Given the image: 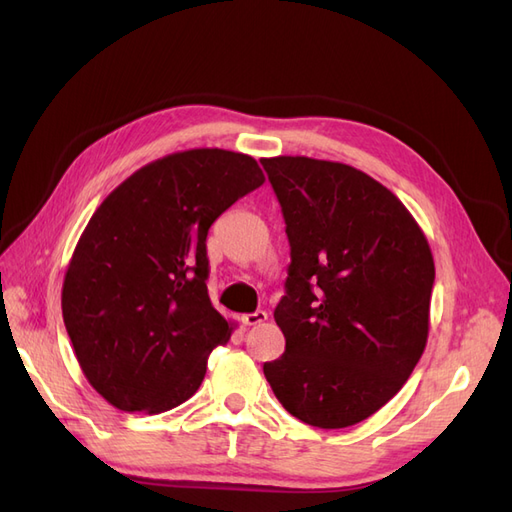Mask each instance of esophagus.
Instances as JSON below:
<instances>
[{"label":"esophagus","mask_w":512,"mask_h":512,"mask_svg":"<svg viewBox=\"0 0 512 512\" xmlns=\"http://www.w3.org/2000/svg\"><path fill=\"white\" fill-rule=\"evenodd\" d=\"M267 318H269L267 312H262V309H258V312H254V314H243L241 322L245 324V327H256V324H262Z\"/></svg>","instance_id":"esophagus-1"}]
</instances>
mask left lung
<instances>
[{"label":"left lung","instance_id":"left-lung-1","mask_svg":"<svg viewBox=\"0 0 512 512\" xmlns=\"http://www.w3.org/2000/svg\"><path fill=\"white\" fill-rule=\"evenodd\" d=\"M290 243L273 318L286 352L262 365L299 421L342 429L397 395L425 350L436 280L429 243L401 200L348 164L260 160Z\"/></svg>","mask_w":512,"mask_h":512}]
</instances>
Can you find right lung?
<instances>
[{
    "mask_svg": "<svg viewBox=\"0 0 512 512\" xmlns=\"http://www.w3.org/2000/svg\"><path fill=\"white\" fill-rule=\"evenodd\" d=\"M265 183L245 153L190 149L136 170L76 243L61 312L89 384L123 412L190 399L232 324L207 292V232Z\"/></svg>",
    "mask_w": 512,
    "mask_h": 512,
    "instance_id": "add662e5",
    "label": "right lung"
}]
</instances>
